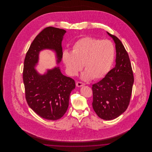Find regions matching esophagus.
Returning a JSON list of instances; mask_svg holds the SVG:
<instances>
[{
  "label": "esophagus",
  "instance_id": "obj_1",
  "mask_svg": "<svg viewBox=\"0 0 152 152\" xmlns=\"http://www.w3.org/2000/svg\"><path fill=\"white\" fill-rule=\"evenodd\" d=\"M84 85H85L84 83H81V82H80V81H77V82L76 83V86H77V87H82V86H84Z\"/></svg>",
  "mask_w": 152,
  "mask_h": 152
}]
</instances>
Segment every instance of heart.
<instances>
[{
  "instance_id": "1",
  "label": "heart",
  "mask_w": 152,
  "mask_h": 152,
  "mask_svg": "<svg viewBox=\"0 0 152 152\" xmlns=\"http://www.w3.org/2000/svg\"><path fill=\"white\" fill-rule=\"evenodd\" d=\"M115 56V46L110 40L84 37L75 44L71 52H63V60L70 76L77 75L84 65L86 71L82 73L81 78L97 80L108 73Z\"/></svg>"
}]
</instances>
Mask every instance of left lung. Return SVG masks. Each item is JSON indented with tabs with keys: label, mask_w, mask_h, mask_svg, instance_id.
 Here are the masks:
<instances>
[{
	"label": "left lung",
	"mask_w": 152,
	"mask_h": 152,
	"mask_svg": "<svg viewBox=\"0 0 152 152\" xmlns=\"http://www.w3.org/2000/svg\"><path fill=\"white\" fill-rule=\"evenodd\" d=\"M116 44V65L104 78L92 86L94 112L105 120L115 119L126 110L134 83L129 55L121 42L107 32Z\"/></svg>",
	"instance_id": "1"
}]
</instances>
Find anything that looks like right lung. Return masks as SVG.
Masks as SVG:
<instances>
[{
	"label": "right lung",
	"instance_id": "right-lung-1",
	"mask_svg": "<svg viewBox=\"0 0 152 152\" xmlns=\"http://www.w3.org/2000/svg\"><path fill=\"white\" fill-rule=\"evenodd\" d=\"M65 32L64 29L52 27L44 28L31 44L24 62L23 78L28 105L37 115L48 120H57L64 116L75 82L63 75L59 66L48 69L43 75L35 67L39 53L44 50L54 51L57 64L61 62V42Z\"/></svg>",
	"mask_w": 152,
	"mask_h": 152
}]
</instances>
